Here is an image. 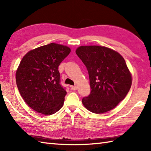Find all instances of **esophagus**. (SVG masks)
<instances>
[{"mask_svg": "<svg viewBox=\"0 0 151 151\" xmlns=\"http://www.w3.org/2000/svg\"><path fill=\"white\" fill-rule=\"evenodd\" d=\"M70 88L73 91H75V90H76V89H77V86H70Z\"/></svg>", "mask_w": 151, "mask_h": 151, "instance_id": "obj_1", "label": "esophagus"}]
</instances>
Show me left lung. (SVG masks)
Here are the masks:
<instances>
[{"label": "left lung", "instance_id": "left-lung-1", "mask_svg": "<svg viewBox=\"0 0 151 151\" xmlns=\"http://www.w3.org/2000/svg\"><path fill=\"white\" fill-rule=\"evenodd\" d=\"M76 55L87 68L91 94L82 100L89 111L101 114L111 111L127 96L132 75L124 58L117 51L103 46H81Z\"/></svg>", "mask_w": 151, "mask_h": 151}]
</instances>
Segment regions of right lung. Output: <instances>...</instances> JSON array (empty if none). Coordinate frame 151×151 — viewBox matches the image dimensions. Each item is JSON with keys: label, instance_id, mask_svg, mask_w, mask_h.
<instances>
[{"label": "right lung", "instance_id": "1", "mask_svg": "<svg viewBox=\"0 0 151 151\" xmlns=\"http://www.w3.org/2000/svg\"><path fill=\"white\" fill-rule=\"evenodd\" d=\"M65 45L50 43L30 50L20 61L16 83L25 103L50 115L62 108L66 91L60 85L58 66L70 52Z\"/></svg>", "mask_w": 151, "mask_h": 151}]
</instances>
